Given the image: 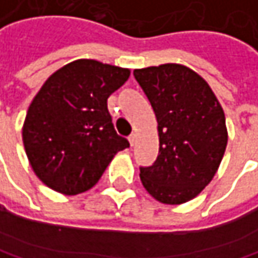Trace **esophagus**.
I'll return each instance as SVG.
<instances>
[{
    "label": "esophagus",
    "instance_id": "esophagus-1",
    "mask_svg": "<svg viewBox=\"0 0 258 258\" xmlns=\"http://www.w3.org/2000/svg\"><path fill=\"white\" fill-rule=\"evenodd\" d=\"M128 142H130V146H134V143H136V134H131V136H130Z\"/></svg>",
    "mask_w": 258,
    "mask_h": 258
}]
</instances>
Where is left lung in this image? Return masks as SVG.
Returning a JSON list of instances; mask_svg holds the SVG:
<instances>
[{
    "label": "left lung",
    "mask_w": 258,
    "mask_h": 258,
    "mask_svg": "<svg viewBox=\"0 0 258 258\" xmlns=\"http://www.w3.org/2000/svg\"><path fill=\"white\" fill-rule=\"evenodd\" d=\"M153 107L159 153L140 168L148 194L161 204H184L216 176L227 145L224 112L211 87L194 69L164 63L134 69Z\"/></svg>",
    "instance_id": "obj_1"
}]
</instances>
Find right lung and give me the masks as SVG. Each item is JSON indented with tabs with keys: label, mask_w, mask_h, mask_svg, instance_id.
Wrapping results in <instances>:
<instances>
[{
	"label": "right lung",
	"mask_w": 258,
	"mask_h": 258,
	"mask_svg": "<svg viewBox=\"0 0 258 258\" xmlns=\"http://www.w3.org/2000/svg\"><path fill=\"white\" fill-rule=\"evenodd\" d=\"M130 78V69L78 59L42 84L28 109L22 139L36 177L63 195L91 189L127 139L116 134L109 96Z\"/></svg>",
	"instance_id": "right-lung-1"
}]
</instances>
